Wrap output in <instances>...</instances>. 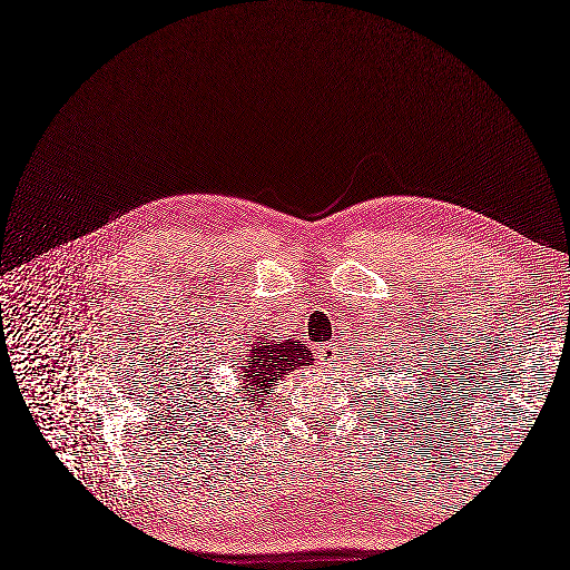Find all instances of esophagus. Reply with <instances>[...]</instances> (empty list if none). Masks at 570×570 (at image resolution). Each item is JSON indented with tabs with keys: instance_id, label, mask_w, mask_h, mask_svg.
I'll use <instances>...</instances> for the list:
<instances>
[{
	"instance_id": "1",
	"label": "esophagus",
	"mask_w": 570,
	"mask_h": 570,
	"mask_svg": "<svg viewBox=\"0 0 570 570\" xmlns=\"http://www.w3.org/2000/svg\"><path fill=\"white\" fill-rule=\"evenodd\" d=\"M335 354H337V346L333 342H326L324 346H318V350H316V356L324 363H333Z\"/></svg>"
}]
</instances>
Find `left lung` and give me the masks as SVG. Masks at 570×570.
Listing matches in <instances>:
<instances>
[{"instance_id": "obj_1", "label": "left lung", "mask_w": 570, "mask_h": 570, "mask_svg": "<svg viewBox=\"0 0 570 570\" xmlns=\"http://www.w3.org/2000/svg\"><path fill=\"white\" fill-rule=\"evenodd\" d=\"M367 401H373V399H367ZM375 401H377V399H375Z\"/></svg>"}]
</instances>
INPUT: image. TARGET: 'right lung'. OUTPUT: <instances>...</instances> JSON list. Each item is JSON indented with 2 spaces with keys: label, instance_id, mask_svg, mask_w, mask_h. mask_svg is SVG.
<instances>
[{
  "label": "right lung",
  "instance_id": "add662e5",
  "mask_svg": "<svg viewBox=\"0 0 570 570\" xmlns=\"http://www.w3.org/2000/svg\"><path fill=\"white\" fill-rule=\"evenodd\" d=\"M312 363L314 358L307 352V346L293 340L275 342L265 333L261 342L249 350V358L242 363V370H239L242 373L239 380H244L242 391L249 395L252 403L263 405L272 384H275L279 377H284L286 373L298 370L301 365H312Z\"/></svg>",
  "mask_w": 570,
  "mask_h": 570
}]
</instances>
